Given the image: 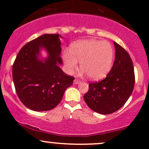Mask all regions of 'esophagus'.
<instances>
[{
  "instance_id": "esophagus-1",
  "label": "esophagus",
  "mask_w": 149,
  "mask_h": 149,
  "mask_svg": "<svg viewBox=\"0 0 149 149\" xmlns=\"http://www.w3.org/2000/svg\"><path fill=\"white\" fill-rule=\"evenodd\" d=\"M80 80H78V79H75L74 80V81H73V83H74V84H79V83H80Z\"/></svg>"
}]
</instances>
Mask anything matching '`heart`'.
<instances>
[{
  "label": "heart",
  "mask_w": 149,
  "mask_h": 149,
  "mask_svg": "<svg viewBox=\"0 0 149 149\" xmlns=\"http://www.w3.org/2000/svg\"><path fill=\"white\" fill-rule=\"evenodd\" d=\"M64 60L69 73L80 68L92 80H100L107 75L113 60V49L109 42L85 40L71 46L70 52L64 54Z\"/></svg>",
  "instance_id": "b5f03b06"
}]
</instances>
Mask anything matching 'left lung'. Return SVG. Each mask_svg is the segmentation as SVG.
I'll return each instance as SVG.
<instances>
[{
  "label": "left lung",
  "instance_id": "left-lung-1",
  "mask_svg": "<svg viewBox=\"0 0 149 149\" xmlns=\"http://www.w3.org/2000/svg\"><path fill=\"white\" fill-rule=\"evenodd\" d=\"M116 58L107 77L99 82L89 83L84 95L87 105L94 111L110 114L119 110L130 97L135 76L132 59L127 51L114 42Z\"/></svg>",
  "mask_w": 149,
  "mask_h": 149
}]
</instances>
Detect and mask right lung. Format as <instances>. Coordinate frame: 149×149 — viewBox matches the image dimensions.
Here are the masks:
<instances>
[{
	"label": "right lung",
	"instance_id": "1",
	"mask_svg": "<svg viewBox=\"0 0 149 149\" xmlns=\"http://www.w3.org/2000/svg\"><path fill=\"white\" fill-rule=\"evenodd\" d=\"M59 36L44 34L27 42L13 63L15 91L22 103L31 110L54 109L60 103L66 89L73 83L74 77L66 74L58 65L62 64ZM40 47L49 52L45 62L37 59Z\"/></svg>",
	"mask_w": 149,
	"mask_h": 149
}]
</instances>
